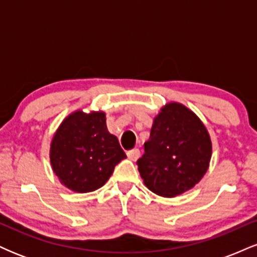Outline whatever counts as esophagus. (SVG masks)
<instances>
[{
  "mask_svg": "<svg viewBox=\"0 0 257 257\" xmlns=\"http://www.w3.org/2000/svg\"><path fill=\"white\" fill-rule=\"evenodd\" d=\"M126 156H128V158L131 159V161H137V159L139 158V156H140V151H139L138 149L131 150V151L126 152Z\"/></svg>",
  "mask_w": 257,
  "mask_h": 257,
  "instance_id": "esophagus-1",
  "label": "esophagus"
}]
</instances>
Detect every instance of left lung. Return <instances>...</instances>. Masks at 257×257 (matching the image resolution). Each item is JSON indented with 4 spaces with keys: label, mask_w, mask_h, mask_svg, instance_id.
<instances>
[{
    "label": "left lung",
    "mask_w": 257,
    "mask_h": 257,
    "mask_svg": "<svg viewBox=\"0 0 257 257\" xmlns=\"http://www.w3.org/2000/svg\"><path fill=\"white\" fill-rule=\"evenodd\" d=\"M211 155L213 144L204 123L187 106L170 101L153 118L138 169L150 191L173 198L203 179Z\"/></svg>",
    "instance_id": "left-lung-1"
}]
</instances>
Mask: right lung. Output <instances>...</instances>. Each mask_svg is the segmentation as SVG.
<instances>
[{
    "mask_svg": "<svg viewBox=\"0 0 257 257\" xmlns=\"http://www.w3.org/2000/svg\"><path fill=\"white\" fill-rule=\"evenodd\" d=\"M49 158L61 185L87 193L102 187L126 156L116 135L108 132L105 112L79 108L67 114L55 131Z\"/></svg>",
    "mask_w": 257,
    "mask_h": 257,
    "instance_id": "add662e5",
    "label": "right lung"
}]
</instances>
